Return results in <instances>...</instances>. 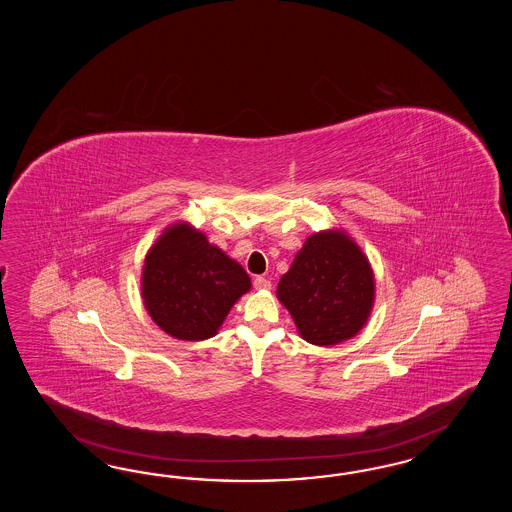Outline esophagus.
I'll use <instances>...</instances> for the list:
<instances>
[{
    "mask_svg": "<svg viewBox=\"0 0 512 512\" xmlns=\"http://www.w3.org/2000/svg\"><path fill=\"white\" fill-rule=\"evenodd\" d=\"M253 287L259 289V291H266V289H270V281L263 278V276H257V278L253 279Z\"/></svg>",
    "mask_w": 512,
    "mask_h": 512,
    "instance_id": "esophagus-1",
    "label": "esophagus"
}]
</instances>
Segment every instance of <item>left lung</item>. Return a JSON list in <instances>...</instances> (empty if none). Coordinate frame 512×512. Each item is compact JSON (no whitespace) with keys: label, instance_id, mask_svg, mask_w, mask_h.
<instances>
[{"label":"left lung","instance_id":"obj_1","mask_svg":"<svg viewBox=\"0 0 512 512\" xmlns=\"http://www.w3.org/2000/svg\"><path fill=\"white\" fill-rule=\"evenodd\" d=\"M368 259L341 233L313 234L279 279L278 298L313 345H336L364 326L373 304Z\"/></svg>","mask_w":512,"mask_h":512}]
</instances>
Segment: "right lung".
<instances>
[{"mask_svg": "<svg viewBox=\"0 0 512 512\" xmlns=\"http://www.w3.org/2000/svg\"><path fill=\"white\" fill-rule=\"evenodd\" d=\"M249 287L246 270L186 223L155 242L142 272L146 310L178 340L212 338Z\"/></svg>", "mask_w": 512, "mask_h": 512, "instance_id": "right-lung-1", "label": "right lung"}]
</instances>
